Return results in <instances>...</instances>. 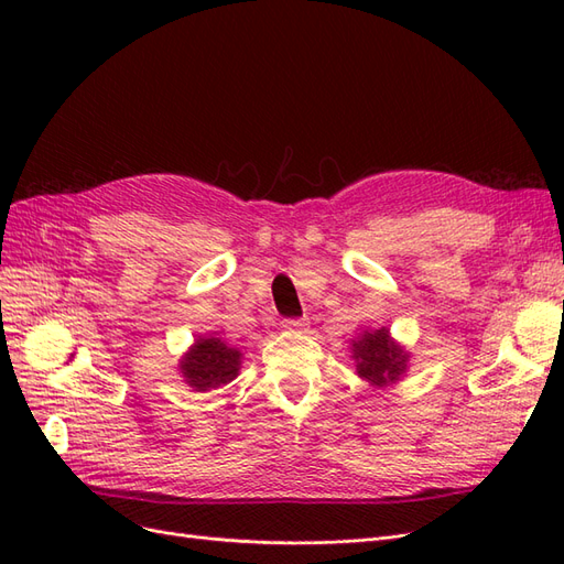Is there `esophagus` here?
Wrapping results in <instances>:
<instances>
[{
  "mask_svg": "<svg viewBox=\"0 0 564 564\" xmlns=\"http://www.w3.org/2000/svg\"><path fill=\"white\" fill-rule=\"evenodd\" d=\"M282 327H284L286 332H305V329H308V319L286 317V319H282Z\"/></svg>",
  "mask_w": 564,
  "mask_h": 564,
  "instance_id": "34e87169",
  "label": "esophagus"
}]
</instances>
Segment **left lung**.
Masks as SVG:
<instances>
[{
  "mask_svg": "<svg viewBox=\"0 0 564 564\" xmlns=\"http://www.w3.org/2000/svg\"><path fill=\"white\" fill-rule=\"evenodd\" d=\"M352 360L357 377L373 388H386L404 377L409 352L390 338L386 327H381L367 329L352 340Z\"/></svg>",
  "mask_w": 564,
  "mask_h": 564,
  "instance_id": "1",
  "label": "left lung"
}]
</instances>
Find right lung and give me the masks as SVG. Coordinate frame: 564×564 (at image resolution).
Here are the masks:
<instances>
[{
    "mask_svg": "<svg viewBox=\"0 0 564 564\" xmlns=\"http://www.w3.org/2000/svg\"><path fill=\"white\" fill-rule=\"evenodd\" d=\"M242 352L230 348L216 336L197 338L195 346L183 355L178 365L185 383L197 392L216 390L230 383L240 373Z\"/></svg>",
    "mask_w": 564,
    "mask_h": 564,
    "instance_id": "right-lung-1",
    "label": "right lung"
}]
</instances>
